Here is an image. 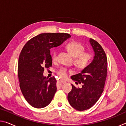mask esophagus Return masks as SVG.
Returning <instances> with one entry per match:
<instances>
[{"mask_svg": "<svg viewBox=\"0 0 126 126\" xmlns=\"http://www.w3.org/2000/svg\"><path fill=\"white\" fill-rule=\"evenodd\" d=\"M59 83H62V84H64V83H66V82L65 80H59V81H58V82Z\"/></svg>", "mask_w": 126, "mask_h": 126, "instance_id": "34e87169", "label": "esophagus"}]
</instances>
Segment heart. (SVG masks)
Returning a JSON list of instances; mask_svg holds the SVG:
<instances>
[{
    "label": "heart",
    "mask_w": 126,
    "mask_h": 126,
    "mask_svg": "<svg viewBox=\"0 0 126 126\" xmlns=\"http://www.w3.org/2000/svg\"><path fill=\"white\" fill-rule=\"evenodd\" d=\"M65 48L68 52L74 57V64L78 69H83L86 68L90 63L92 55L90 53L84 52V48L82 44L77 41H72L65 45ZM52 60L55 61L57 58V52L54 51L52 53ZM68 70L65 68H61L57 73L61 78H65L67 76Z\"/></svg>",
    "instance_id": "obj_1"
}]
</instances>
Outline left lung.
I'll return each mask as SVG.
<instances>
[{"instance_id":"obj_1","label":"left lung","mask_w":126,"mask_h":126,"mask_svg":"<svg viewBox=\"0 0 126 126\" xmlns=\"http://www.w3.org/2000/svg\"><path fill=\"white\" fill-rule=\"evenodd\" d=\"M89 43L94 52L90 64L79 73L71 76L72 80L82 84L81 88L72 84L68 93V102L74 109L83 111L89 109L101 97L107 77V59L103 49L95 40L90 38Z\"/></svg>"}]
</instances>
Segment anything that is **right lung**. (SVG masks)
<instances>
[{"label": "right lung", "instance_id": "1", "mask_svg": "<svg viewBox=\"0 0 126 126\" xmlns=\"http://www.w3.org/2000/svg\"><path fill=\"white\" fill-rule=\"evenodd\" d=\"M71 37L67 33L40 34L29 40L21 51L18 66L20 88L25 100L33 107H45L53 99L57 80L54 77H44V68L52 65L50 49Z\"/></svg>", "mask_w": 126, "mask_h": 126}]
</instances>
